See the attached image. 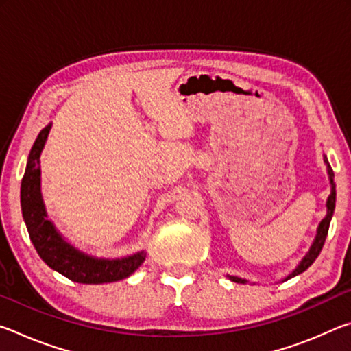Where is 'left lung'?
Returning <instances> with one entry per match:
<instances>
[{
  "label": "left lung",
  "mask_w": 351,
  "mask_h": 351,
  "mask_svg": "<svg viewBox=\"0 0 351 351\" xmlns=\"http://www.w3.org/2000/svg\"><path fill=\"white\" fill-rule=\"evenodd\" d=\"M324 161L326 164V169H328V175H330V182H331V193L328 197V201H326V217L320 221L319 224V229H317V235H316V240H314L313 246L310 249V252L306 254V257L300 261V265L297 266V268L291 272V274L287 277V280L291 277H294L297 274H300V272H304L305 269L310 268V266L314 263V260L317 258V255L320 254L324 247V243L326 235H328V228H330V221H331V217H332V212H335V206H336V184L332 181V178H335V173H332V169L331 165L328 164V159L326 156H324ZM230 280L237 282V283H246L245 278H240V277H230Z\"/></svg>",
  "instance_id": "1"
}]
</instances>
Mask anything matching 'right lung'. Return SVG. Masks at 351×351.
<instances>
[{
	"label": "right lung",
	"instance_id": "right-lung-1",
	"mask_svg": "<svg viewBox=\"0 0 351 351\" xmlns=\"http://www.w3.org/2000/svg\"><path fill=\"white\" fill-rule=\"evenodd\" d=\"M51 125L43 128L35 139L29 153L25 176L21 181V210L34 247L41 260L69 280L86 285L117 282L128 277L145 260V252L141 251L125 258L105 260L94 258L77 251L62 239L54 226L46 219V210L40 195L38 158L43 150Z\"/></svg>",
	"mask_w": 351,
	"mask_h": 351
}]
</instances>
